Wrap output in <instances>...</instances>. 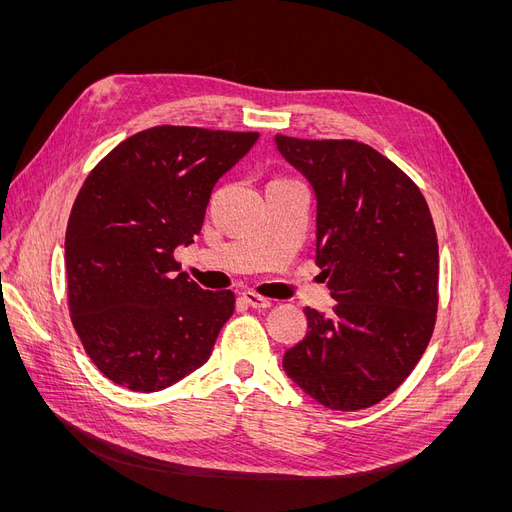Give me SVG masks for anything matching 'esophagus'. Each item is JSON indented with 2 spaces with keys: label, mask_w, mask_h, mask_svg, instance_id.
<instances>
[{
  "label": "esophagus",
  "mask_w": 512,
  "mask_h": 512,
  "mask_svg": "<svg viewBox=\"0 0 512 512\" xmlns=\"http://www.w3.org/2000/svg\"><path fill=\"white\" fill-rule=\"evenodd\" d=\"M242 301H245L249 307H253V309H267V307H272V299H265V297H261V294H255V292H251V290H247V292H242Z\"/></svg>",
  "instance_id": "1"
}]
</instances>
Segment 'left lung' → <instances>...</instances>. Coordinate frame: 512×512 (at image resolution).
<instances>
[{
  "label": "left lung",
  "mask_w": 512,
  "mask_h": 512,
  "mask_svg": "<svg viewBox=\"0 0 512 512\" xmlns=\"http://www.w3.org/2000/svg\"><path fill=\"white\" fill-rule=\"evenodd\" d=\"M317 201V265L336 307H311L307 336L286 351L288 378L319 405L359 411L392 394L432 338L438 238L415 182L357 141L274 137Z\"/></svg>",
  "instance_id": "left-lung-1"
}]
</instances>
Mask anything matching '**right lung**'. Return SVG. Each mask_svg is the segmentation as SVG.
<instances>
[{
  "instance_id": "1",
  "label": "right lung",
  "mask_w": 512,
  "mask_h": 512,
  "mask_svg": "<svg viewBox=\"0 0 512 512\" xmlns=\"http://www.w3.org/2000/svg\"><path fill=\"white\" fill-rule=\"evenodd\" d=\"M259 132L155 126L89 174L66 230L68 303L99 371L134 392L164 390L201 367L234 313L174 259L201 232L211 191Z\"/></svg>"
}]
</instances>
